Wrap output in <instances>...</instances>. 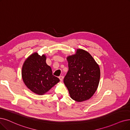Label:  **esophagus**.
Wrapping results in <instances>:
<instances>
[{"instance_id": "obj_1", "label": "esophagus", "mask_w": 130, "mask_h": 130, "mask_svg": "<svg viewBox=\"0 0 130 130\" xmlns=\"http://www.w3.org/2000/svg\"><path fill=\"white\" fill-rule=\"evenodd\" d=\"M59 79H60V80H61V81H62V80H63V77L62 76H59Z\"/></svg>"}]
</instances>
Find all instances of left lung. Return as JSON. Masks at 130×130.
<instances>
[{"instance_id": "1", "label": "left lung", "mask_w": 130, "mask_h": 130, "mask_svg": "<svg viewBox=\"0 0 130 130\" xmlns=\"http://www.w3.org/2000/svg\"><path fill=\"white\" fill-rule=\"evenodd\" d=\"M69 70L64 83L72 99L82 102L90 99L96 91L100 81L99 66L87 51L77 49L67 58Z\"/></svg>"}]
</instances>
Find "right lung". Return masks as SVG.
Segmentation results:
<instances>
[{
  "mask_svg": "<svg viewBox=\"0 0 130 130\" xmlns=\"http://www.w3.org/2000/svg\"><path fill=\"white\" fill-rule=\"evenodd\" d=\"M46 57L37 52L30 55L22 66V77L29 90L38 95H43L60 82L53 75L51 67L46 64Z\"/></svg>",
  "mask_w": 130,
  "mask_h": 130,
  "instance_id": "1",
  "label": "right lung"
}]
</instances>
